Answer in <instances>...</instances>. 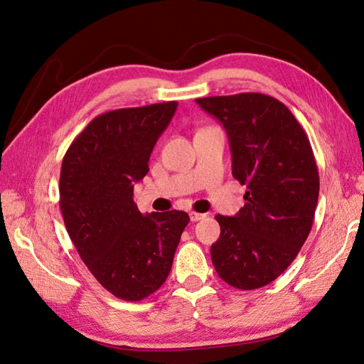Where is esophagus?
I'll return each mask as SVG.
<instances>
[{
    "mask_svg": "<svg viewBox=\"0 0 364 364\" xmlns=\"http://www.w3.org/2000/svg\"><path fill=\"white\" fill-rule=\"evenodd\" d=\"M205 217H206V214H202V213H196V211H191V213H190L191 222H199V220H203Z\"/></svg>",
    "mask_w": 364,
    "mask_h": 364,
    "instance_id": "34e87169",
    "label": "esophagus"
}]
</instances>
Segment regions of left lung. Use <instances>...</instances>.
<instances>
[{"mask_svg": "<svg viewBox=\"0 0 364 364\" xmlns=\"http://www.w3.org/2000/svg\"><path fill=\"white\" fill-rule=\"evenodd\" d=\"M196 102L226 129L232 176L247 186L237 215H215L213 264L232 287L261 289L290 266L313 226L318 171L310 139L290 109L266 94Z\"/></svg>", "mask_w": 364, "mask_h": 364, "instance_id": "left-lung-1", "label": "left lung"}]
</instances>
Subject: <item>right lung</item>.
Instances as JSON below:
<instances>
[{"label":"right lung","mask_w":364,"mask_h":364,"mask_svg":"<svg viewBox=\"0 0 364 364\" xmlns=\"http://www.w3.org/2000/svg\"><path fill=\"white\" fill-rule=\"evenodd\" d=\"M178 102L95 117L62 161L60 211L86 267L114 296L136 302L167 279L185 226L183 211L142 215L134 185L149 171L158 138Z\"/></svg>","instance_id":"right-lung-1"}]
</instances>
